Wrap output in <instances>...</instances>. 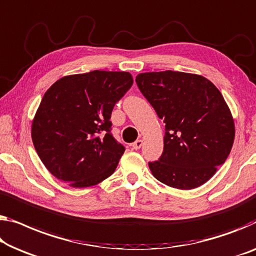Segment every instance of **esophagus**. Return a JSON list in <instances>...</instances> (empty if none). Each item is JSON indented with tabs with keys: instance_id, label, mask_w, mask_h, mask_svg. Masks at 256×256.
<instances>
[{
	"instance_id": "1",
	"label": "esophagus",
	"mask_w": 256,
	"mask_h": 256,
	"mask_svg": "<svg viewBox=\"0 0 256 256\" xmlns=\"http://www.w3.org/2000/svg\"><path fill=\"white\" fill-rule=\"evenodd\" d=\"M142 144H144V141L141 140V139H139V140H136V141H134V142H133L132 144H131V147H132V150H140L141 148V146H142Z\"/></svg>"
}]
</instances>
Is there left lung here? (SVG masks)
I'll return each instance as SVG.
<instances>
[{
  "label": "left lung",
  "mask_w": 256,
  "mask_h": 256,
  "mask_svg": "<svg viewBox=\"0 0 256 256\" xmlns=\"http://www.w3.org/2000/svg\"><path fill=\"white\" fill-rule=\"evenodd\" d=\"M136 85L166 124L164 147L150 162L152 176L179 190L208 182L230 154L234 122L217 87L199 74L144 72Z\"/></svg>",
  "instance_id": "obj_1"
}]
</instances>
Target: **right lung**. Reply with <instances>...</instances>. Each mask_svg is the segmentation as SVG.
I'll return each instance as SVG.
<instances>
[{
    "label": "right lung",
    "mask_w": 256,
    "mask_h": 256,
    "mask_svg": "<svg viewBox=\"0 0 256 256\" xmlns=\"http://www.w3.org/2000/svg\"><path fill=\"white\" fill-rule=\"evenodd\" d=\"M132 84L128 72L95 70L49 87L32 122L34 148L49 172L77 188L112 176L125 147L112 136L110 117Z\"/></svg>",
    "instance_id": "add662e5"
}]
</instances>
